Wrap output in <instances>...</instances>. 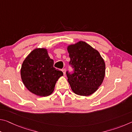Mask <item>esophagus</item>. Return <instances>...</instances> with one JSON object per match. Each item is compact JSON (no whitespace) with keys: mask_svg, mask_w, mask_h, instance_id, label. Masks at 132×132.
I'll list each match as a JSON object with an SVG mask.
<instances>
[{"mask_svg":"<svg viewBox=\"0 0 132 132\" xmlns=\"http://www.w3.org/2000/svg\"><path fill=\"white\" fill-rule=\"evenodd\" d=\"M62 71H63V75H65V74H66V69H62Z\"/></svg>","mask_w":132,"mask_h":132,"instance_id":"1","label":"esophagus"}]
</instances>
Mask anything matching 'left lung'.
<instances>
[{"label":"left lung","mask_w":132,"mask_h":132,"mask_svg":"<svg viewBox=\"0 0 132 132\" xmlns=\"http://www.w3.org/2000/svg\"><path fill=\"white\" fill-rule=\"evenodd\" d=\"M69 64L73 73L66 71L68 81L76 94L88 96L98 90L105 75V63L99 52L84 41L69 45Z\"/></svg>","instance_id":"left-lung-1"}]
</instances>
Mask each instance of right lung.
I'll use <instances>...</instances> for the list:
<instances>
[{
	"instance_id": "add662e5",
	"label": "right lung",
	"mask_w": 132,
	"mask_h": 132,
	"mask_svg": "<svg viewBox=\"0 0 132 132\" xmlns=\"http://www.w3.org/2000/svg\"><path fill=\"white\" fill-rule=\"evenodd\" d=\"M53 63L46 48L35 49L26 57L21 66V77L31 93L40 97L53 93L56 82L63 75L53 67Z\"/></svg>"
}]
</instances>
